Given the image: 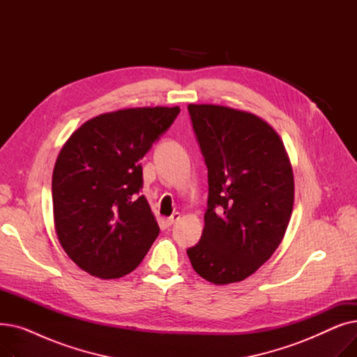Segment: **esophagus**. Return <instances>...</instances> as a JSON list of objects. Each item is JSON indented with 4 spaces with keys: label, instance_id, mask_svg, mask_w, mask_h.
I'll return each instance as SVG.
<instances>
[{
    "label": "esophagus",
    "instance_id": "1",
    "mask_svg": "<svg viewBox=\"0 0 357 357\" xmlns=\"http://www.w3.org/2000/svg\"><path fill=\"white\" fill-rule=\"evenodd\" d=\"M179 218H181V214L179 213H174L171 217H167L165 221H166L167 226H172V224L176 222Z\"/></svg>",
    "mask_w": 357,
    "mask_h": 357
}]
</instances>
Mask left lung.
I'll return each instance as SVG.
<instances>
[{
    "instance_id": "left-lung-1",
    "label": "left lung",
    "mask_w": 357,
    "mask_h": 357,
    "mask_svg": "<svg viewBox=\"0 0 357 357\" xmlns=\"http://www.w3.org/2000/svg\"><path fill=\"white\" fill-rule=\"evenodd\" d=\"M208 167V208L194 271L214 285L249 278L282 241L294 208V172L282 139L249 111L190 104Z\"/></svg>"
}]
</instances>
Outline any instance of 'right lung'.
Segmentation results:
<instances>
[{
	"instance_id": "add662e5",
	"label": "right lung",
	"mask_w": 357,
	"mask_h": 357,
	"mask_svg": "<svg viewBox=\"0 0 357 357\" xmlns=\"http://www.w3.org/2000/svg\"><path fill=\"white\" fill-rule=\"evenodd\" d=\"M179 107L104 112L66 140L52 176L53 221L62 249L101 279L133 272L159 234L144 195L140 159L171 127Z\"/></svg>"
}]
</instances>
